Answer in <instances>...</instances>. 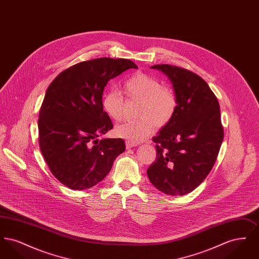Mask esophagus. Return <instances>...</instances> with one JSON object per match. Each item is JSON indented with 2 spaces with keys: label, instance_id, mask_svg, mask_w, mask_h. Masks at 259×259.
I'll use <instances>...</instances> for the list:
<instances>
[{
  "label": "esophagus",
  "instance_id": "obj_1",
  "mask_svg": "<svg viewBox=\"0 0 259 259\" xmlns=\"http://www.w3.org/2000/svg\"><path fill=\"white\" fill-rule=\"evenodd\" d=\"M125 144H126V148H133V147H136V146H137V144L133 143V142H131V141H126V142H125Z\"/></svg>",
  "mask_w": 259,
  "mask_h": 259
}]
</instances>
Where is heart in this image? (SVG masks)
Segmentation results:
<instances>
[{"instance_id":"b5f03b06","label":"heart","mask_w":259,"mask_h":259,"mask_svg":"<svg viewBox=\"0 0 259 259\" xmlns=\"http://www.w3.org/2000/svg\"><path fill=\"white\" fill-rule=\"evenodd\" d=\"M124 96L128 100L139 101L135 120H126L114 128L116 136L133 143L144 141L150 135L154 126L165 127L171 122L178 107V100L171 87L162 85L160 80L146 73H136L124 81ZM102 105L111 119L122 118L123 97L111 89L104 93Z\"/></svg>"}]
</instances>
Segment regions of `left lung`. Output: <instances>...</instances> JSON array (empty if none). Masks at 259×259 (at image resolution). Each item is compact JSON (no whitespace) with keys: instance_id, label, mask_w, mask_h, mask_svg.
<instances>
[{"instance_id":"1","label":"left lung","mask_w":259,"mask_h":259,"mask_svg":"<svg viewBox=\"0 0 259 259\" xmlns=\"http://www.w3.org/2000/svg\"><path fill=\"white\" fill-rule=\"evenodd\" d=\"M170 78L178 100L171 122L152 141L156 160L148 167L150 183L168 195H185L209 175L223 141L219 101L198 74L168 64L154 65Z\"/></svg>"}]
</instances>
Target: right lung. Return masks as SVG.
Instances as JSON below:
<instances>
[{
  "instance_id": "right-lung-1",
  "label": "right lung",
  "mask_w": 259,
  "mask_h": 259,
  "mask_svg": "<svg viewBox=\"0 0 259 259\" xmlns=\"http://www.w3.org/2000/svg\"><path fill=\"white\" fill-rule=\"evenodd\" d=\"M128 59L87 60L64 70L50 84L38 113V144L52 175L81 190L100 183L125 150L122 139L97 138L113 127L102 95L108 81L128 69Z\"/></svg>"
}]
</instances>
